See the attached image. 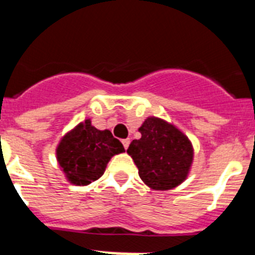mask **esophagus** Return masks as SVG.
Listing matches in <instances>:
<instances>
[{
    "mask_svg": "<svg viewBox=\"0 0 255 255\" xmlns=\"http://www.w3.org/2000/svg\"><path fill=\"white\" fill-rule=\"evenodd\" d=\"M123 144H124V148H125V149H128V148H129V144H130V139L129 138L124 139Z\"/></svg>",
    "mask_w": 255,
    "mask_h": 255,
    "instance_id": "obj_1",
    "label": "esophagus"
}]
</instances>
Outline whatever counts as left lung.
<instances>
[{
    "mask_svg": "<svg viewBox=\"0 0 255 255\" xmlns=\"http://www.w3.org/2000/svg\"><path fill=\"white\" fill-rule=\"evenodd\" d=\"M139 132L141 138L131 141L128 153L134 159L140 179L155 190H167L181 184L193 161L189 139L157 117H148Z\"/></svg>",
    "mask_w": 255,
    "mask_h": 255,
    "instance_id": "obj_1",
    "label": "left lung"
}]
</instances>
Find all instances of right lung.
<instances>
[{"instance_id": "obj_1", "label": "right lung", "mask_w": 255, "mask_h": 255, "mask_svg": "<svg viewBox=\"0 0 255 255\" xmlns=\"http://www.w3.org/2000/svg\"><path fill=\"white\" fill-rule=\"evenodd\" d=\"M123 152L124 145L110 130L96 129L85 120L58 144L57 161L73 184L88 185L102 176L112 155Z\"/></svg>"}]
</instances>
